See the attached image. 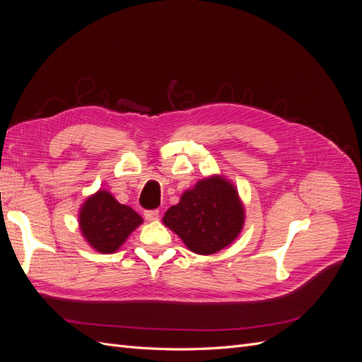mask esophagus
Wrapping results in <instances>:
<instances>
[{
    "label": "esophagus",
    "instance_id": "1",
    "mask_svg": "<svg viewBox=\"0 0 362 362\" xmlns=\"http://www.w3.org/2000/svg\"><path fill=\"white\" fill-rule=\"evenodd\" d=\"M145 217L149 222H156V221H158L160 211L158 210H148V211H145Z\"/></svg>",
    "mask_w": 362,
    "mask_h": 362
}]
</instances>
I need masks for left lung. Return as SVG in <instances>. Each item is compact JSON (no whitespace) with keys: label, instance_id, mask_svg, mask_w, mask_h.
<instances>
[{"label":"left lung","instance_id":"left-lung-1","mask_svg":"<svg viewBox=\"0 0 362 362\" xmlns=\"http://www.w3.org/2000/svg\"><path fill=\"white\" fill-rule=\"evenodd\" d=\"M163 223L194 254L213 255L242 233L245 205L231 181L211 175L185 190L164 213Z\"/></svg>","mask_w":362,"mask_h":362}]
</instances>
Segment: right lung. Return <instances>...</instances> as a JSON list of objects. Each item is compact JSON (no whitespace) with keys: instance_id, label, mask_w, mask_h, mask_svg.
Returning a JSON list of instances; mask_svg holds the SVG:
<instances>
[{"instance_id":"right-lung-1","label":"right lung","mask_w":362,"mask_h":362,"mask_svg":"<svg viewBox=\"0 0 362 362\" xmlns=\"http://www.w3.org/2000/svg\"><path fill=\"white\" fill-rule=\"evenodd\" d=\"M141 223L144 218L133 208L119 204L110 192L103 189L90 194L78 213L84 240L101 254L116 252Z\"/></svg>"}]
</instances>
